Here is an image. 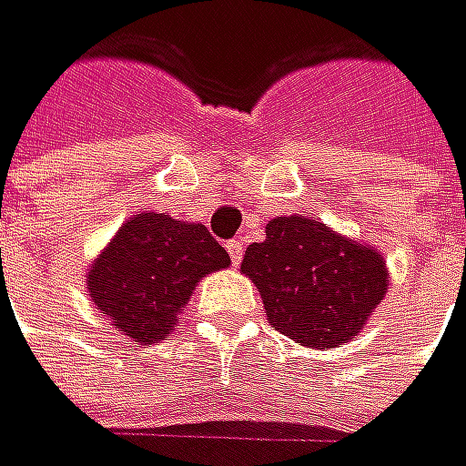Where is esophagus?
Masks as SVG:
<instances>
[{"label": "esophagus", "instance_id": "obj_1", "mask_svg": "<svg viewBox=\"0 0 466 466\" xmlns=\"http://www.w3.org/2000/svg\"><path fill=\"white\" fill-rule=\"evenodd\" d=\"M226 251H228L231 265H235V268L243 262V243H240V240H228V243H226Z\"/></svg>", "mask_w": 466, "mask_h": 466}]
</instances>
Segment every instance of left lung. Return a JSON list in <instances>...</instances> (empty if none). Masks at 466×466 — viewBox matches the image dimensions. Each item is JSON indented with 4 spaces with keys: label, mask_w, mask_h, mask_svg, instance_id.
<instances>
[{
    "label": "left lung",
    "mask_w": 466,
    "mask_h": 466,
    "mask_svg": "<svg viewBox=\"0 0 466 466\" xmlns=\"http://www.w3.org/2000/svg\"><path fill=\"white\" fill-rule=\"evenodd\" d=\"M265 231L240 270L257 284L270 325L317 350L355 339L388 292L382 254L303 215L273 218Z\"/></svg>",
    "instance_id": "1"
}]
</instances>
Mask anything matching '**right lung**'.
I'll list each match as a JSON object with an SVG mask.
<instances>
[{
    "instance_id": "add662e5",
    "label": "right lung",
    "mask_w": 466,
    "mask_h": 466,
    "mask_svg": "<svg viewBox=\"0 0 466 466\" xmlns=\"http://www.w3.org/2000/svg\"><path fill=\"white\" fill-rule=\"evenodd\" d=\"M228 268V254L201 223L163 212L127 218L86 276L97 311L138 344H157L177 328L196 284Z\"/></svg>"
}]
</instances>
